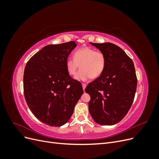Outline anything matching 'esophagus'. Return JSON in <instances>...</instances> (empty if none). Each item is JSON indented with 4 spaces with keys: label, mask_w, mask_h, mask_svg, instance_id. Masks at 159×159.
Instances as JSON below:
<instances>
[{
    "label": "esophagus",
    "mask_w": 159,
    "mask_h": 159,
    "mask_svg": "<svg viewBox=\"0 0 159 159\" xmlns=\"http://www.w3.org/2000/svg\"><path fill=\"white\" fill-rule=\"evenodd\" d=\"M86 84H85V83H82V87H83V89H84V90L85 89V88H86Z\"/></svg>",
    "instance_id": "34e87169"
}]
</instances>
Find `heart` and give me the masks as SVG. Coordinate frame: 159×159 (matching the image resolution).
<instances>
[{
    "instance_id": "heart-1",
    "label": "heart",
    "mask_w": 159,
    "mask_h": 159,
    "mask_svg": "<svg viewBox=\"0 0 159 159\" xmlns=\"http://www.w3.org/2000/svg\"><path fill=\"white\" fill-rule=\"evenodd\" d=\"M105 65L106 57L104 53L96 51L90 47H84L74 52V57H68L66 61L68 74L73 76L80 66L81 70L76 74L75 78L85 81L89 78L96 79L102 74Z\"/></svg>"
}]
</instances>
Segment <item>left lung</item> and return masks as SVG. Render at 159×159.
Here are the masks:
<instances>
[{
	"label": "left lung",
	"mask_w": 159,
	"mask_h": 159,
	"mask_svg": "<svg viewBox=\"0 0 159 159\" xmlns=\"http://www.w3.org/2000/svg\"><path fill=\"white\" fill-rule=\"evenodd\" d=\"M90 44L104 53L106 65L102 74L85 89L91 97L89 111L97 123L112 125L121 121L133 104L137 84L135 69L119 46L112 43Z\"/></svg>",
	"instance_id": "obj_1"
}]
</instances>
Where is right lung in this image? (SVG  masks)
I'll use <instances>...</instances> for the list:
<instances>
[{
    "instance_id": "add662e5",
    "label": "right lung",
    "mask_w": 159,
    "mask_h": 159,
    "mask_svg": "<svg viewBox=\"0 0 159 159\" xmlns=\"http://www.w3.org/2000/svg\"><path fill=\"white\" fill-rule=\"evenodd\" d=\"M74 41L48 45L28 60L24 72V94L28 107L40 121L60 127L68 121L84 93L71 78L66 61L76 47Z\"/></svg>"
}]
</instances>
